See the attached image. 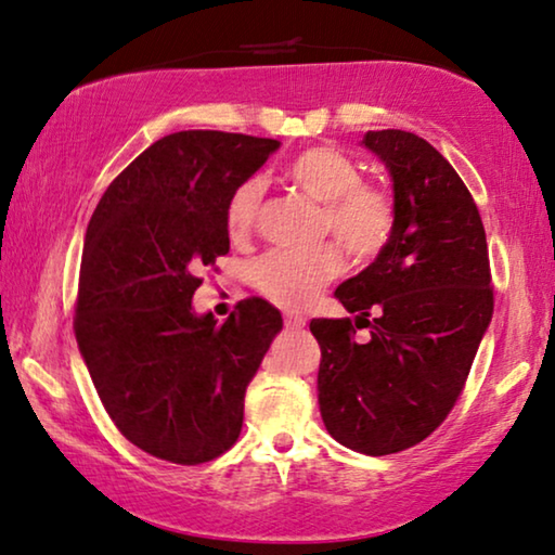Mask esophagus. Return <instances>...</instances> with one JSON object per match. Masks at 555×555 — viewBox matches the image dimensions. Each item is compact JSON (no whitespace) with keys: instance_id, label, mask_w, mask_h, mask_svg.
Masks as SVG:
<instances>
[{"instance_id":"obj_1","label":"esophagus","mask_w":555,"mask_h":555,"mask_svg":"<svg viewBox=\"0 0 555 555\" xmlns=\"http://www.w3.org/2000/svg\"><path fill=\"white\" fill-rule=\"evenodd\" d=\"M285 327L287 330H302L305 318H302V314H285Z\"/></svg>"}]
</instances>
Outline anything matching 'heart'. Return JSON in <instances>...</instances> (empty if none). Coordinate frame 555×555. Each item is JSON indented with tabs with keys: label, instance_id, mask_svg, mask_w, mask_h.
Wrapping results in <instances>:
<instances>
[{
	"label": "heart",
	"instance_id": "obj_1",
	"mask_svg": "<svg viewBox=\"0 0 555 555\" xmlns=\"http://www.w3.org/2000/svg\"><path fill=\"white\" fill-rule=\"evenodd\" d=\"M289 181L322 206L320 228L332 233L349 258L357 262L372 260L385 250L395 233L397 210L387 191L362 183V168L347 153L314 146L300 153L287 168ZM262 203V181L248 178L230 195L225 225L230 237H248ZM339 270L335 245H320L314 250H272L253 266V283L285 310H305Z\"/></svg>",
	"mask_w": 555,
	"mask_h": 555
}]
</instances>
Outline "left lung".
Wrapping results in <instances>:
<instances>
[{"label": "left lung", "mask_w": 555, "mask_h": 555, "mask_svg": "<svg viewBox=\"0 0 555 555\" xmlns=\"http://www.w3.org/2000/svg\"><path fill=\"white\" fill-rule=\"evenodd\" d=\"M389 170L397 223L372 266L335 297L349 318L312 320L320 343L318 402L339 444L370 456L420 444L462 395L493 314L479 208L441 153L409 131H366Z\"/></svg>", "instance_id": "1"}]
</instances>
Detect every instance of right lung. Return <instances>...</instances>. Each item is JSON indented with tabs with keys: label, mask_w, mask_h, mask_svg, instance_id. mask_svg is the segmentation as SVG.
<instances>
[{
	"label": "right lung",
	"mask_w": 555,
	"mask_h": 555,
	"mask_svg": "<svg viewBox=\"0 0 555 555\" xmlns=\"http://www.w3.org/2000/svg\"><path fill=\"white\" fill-rule=\"evenodd\" d=\"M275 139L178 131L153 143L101 195L83 241L74 332L118 431L173 464L235 444L245 389L283 318L250 297L220 325L193 310L201 268L230 250V195Z\"/></svg>",
	"instance_id": "right-lung-1"
}]
</instances>
